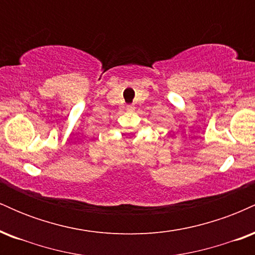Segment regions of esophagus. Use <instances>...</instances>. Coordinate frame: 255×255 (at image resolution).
<instances>
[{"label":"esophagus","instance_id":"34e87169","mask_svg":"<svg viewBox=\"0 0 255 255\" xmlns=\"http://www.w3.org/2000/svg\"><path fill=\"white\" fill-rule=\"evenodd\" d=\"M127 109L130 111V110H133V109H134V107H133V105H127Z\"/></svg>","mask_w":255,"mask_h":255}]
</instances>
